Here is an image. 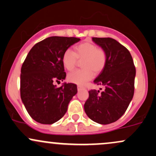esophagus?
<instances>
[{"instance_id":"34e87169","label":"esophagus","mask_w":156,"mask_h":156,"mask_svg":"<svg viewBox=\"0 0 156 156\" xmlns=\"http://www.w3.org/2000/svg\"><path fill=\"white\" fill-rule=\"evenodd\" d=\"M78 90H83V89H84V87L81 86V85H78Z\"/></svg>"}]
</instances>
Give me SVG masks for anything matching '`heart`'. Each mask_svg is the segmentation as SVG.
I'll list each match as a JSON object with an SVG mask.
<instances>
[{
  "mask_svg": "<svg viewBox=\"0 0 156 156\" xmlns=\"http://www.w3.org/2000/svg\"><path fill=\"white\" fill-rule=\"evenodd\" d=\"M83 69L70 73L67 76L68 81L77 84H84L91 80L95 75L103 71L107 61V55L102 48L98 47L91 41H84L78 44L72 52L66 49L62 55V64L68 71H72L76 66L78 60H82Z\"/></svg>",
  "mask_w": 156,
  "mask_h": 156,
  "instance_id": "heart-1",
  "label": "heart"
}]
</instances>
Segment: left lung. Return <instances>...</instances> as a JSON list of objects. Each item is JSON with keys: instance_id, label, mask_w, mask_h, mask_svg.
<instances>
[{"instance_id": "obj_1", "label": "left lung", "mask_w": 156, "mask_h": 156, "mask_svg": "<svg viewBox=\"0 0 156 156\" xmlns=\"http://www.w3.org/2000/svg\"><path fill=\"white\" fill-rule=\"evenodd\" d=\"M92 41L106 51L107 61L94 81V83L103 87V91H89L84 110L95 122L109 124L124 114L133 99L136 67L129 50L115 39L92 37Z\"/></svg>"}]
</instances>
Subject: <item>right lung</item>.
<instances>
[{"mask_svg": "<svg viewBox=\"0 0 156 156\" xmlns=\"http://www.w3.org/2000/svg\"><path fill=\"white\" fill-rule=\"evenodd\" d=\"M80 40L74 37H49L37 43L23 61L20 98L28 113L37 122L52 124L61 119L78 92L75 83H64L56 87L54 83L65 79L62 55Z\"/></svg>", "mask_w": 156, "mask_h": 156, "instance_id": "right-lung-1", "label": "right lung"}]
</instances>
